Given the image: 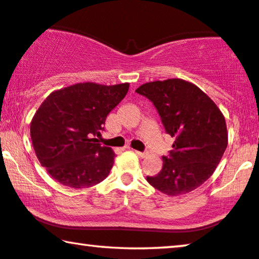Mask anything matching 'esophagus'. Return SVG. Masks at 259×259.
Segmentation results:
<instances>
[{"label": "esophagus", "instance_id": "1", "mask_svg": "<svg viewBox=\"0 0 259 259\" xmlns=\"http://www.w3.org/2000/svg\"><path fill=\"white\" fill-rule=\"evenodd\" d=\"M134 152H135V153H137V155H139V156H140V157H146V156H147V155H148V154H147V153H142V152H139V150H134Z\"/></svg>", "mask_w": 259, "mask_h": 259}]
</instances>
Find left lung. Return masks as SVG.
<instances>
[{
  "label": "left lung",
  "mask_w": 259,
  "mask_h": 259,
  "mask_svg": "<svg viewBox=\"0 0 259 259\" xmlns=\"http://www.w3.org/2000/svg\"><path fill=\"white\" fill-rule=\"evenodd\" d=\"M135 91L153 102L165 132L175 137L162 170L147 182L170 197L196 190L212 176L228 145L225 116L204 91L182 78L148 82Z\"/></svg>",
  "instance_id": "8db88e82"
}]
</instances>
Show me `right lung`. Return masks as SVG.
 <instances>
[{
  "label": "right lung",
  "mask_w": 259,
  "mask_h": 259,
  "mask_svg": "<svg viewBox=\"0 0 259 259\" xmlns=\"http://www.w3.org/2000/svg\"><path fill=\"white\" fill-rule=\"evenodd\" d=\"M128 88L127 82H83L46 97L31 120L30 133L37 158L52 178L71 189H85L109 176L116 154L95 137Z\"/></svg>",
  "instance_id": "obj_1"
}]
</instances>
